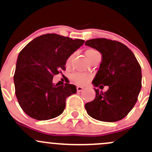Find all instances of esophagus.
I'll list each match as a JSON object with an SVG mask.
<instances>
[{"label": "esophagus", "mask_w": 152, "mask_h": 152, "mask_svg": "<svg viewBox=\"0 0 152 152\" xmlns=\"http://www.w3.org/2000/svg\"><path fill=\"white\" fill-rule=\"evenodd\" d=\"M76 89H77V92H81V91L83 90V87H76Z\"/></svg>", "instance_id": "34e87169"}]
</instances>
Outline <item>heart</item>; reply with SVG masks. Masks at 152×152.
Segmentation results:
<instances>
[{
	"label": "heart",
	"instance_id": "heart-1",
	"mask_svg": "<svg viewBox=\"0 0 152 152\" xmlns=\"http://www.w3.org/2000/svg\"><path fill=\"white\" fill-rule=\"evenodd\" d=\"M99 53L95 49H88V50L86 52V56H87V59L89 60L91 59V57L93 55H95V54ZM72 59V56H70L66 60V63L65 65L66 66H68L71 63ZM71 80L73 81L76 84L79 86H84L85 84H87L89 81L92 79V76L89 74H86V73H74L71 75Z\"/></svg>",
	"mask_w": 152,
	"mask_h": 152
}]
</instances>
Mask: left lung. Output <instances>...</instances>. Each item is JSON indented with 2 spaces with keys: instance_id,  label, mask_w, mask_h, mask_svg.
<instances>
[{
  "instance_id": "8db88e82",
  "label": "left lung",
  "mask_w": 152,
  "mask_h": 152,
  "mask_svg": "<svg viewBox=\"0 0 152 152\" xmlns=\"http://www.w3.org/2000/svg\"><path fill=\"white\" fill-rule=\"evenodd\" d=\"M85 44L101 53L102 62L92 84L95 89L92 101L85 104L87 112L99 121L114 122L125 117L138 100L141 89V68L127 46L106 38L88 40Z\"/></svg>"
}]
</instances>
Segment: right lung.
<instances>
[{"mask_svg":"<svg viewBox=\"0 0 152 152\" xmlns=\"http://www.w3.org/2000/svg\"><path fill=\"white\" fill-rule=\"evenodd\" d=\"M84 41L48 33L36 38L20 52L14 76L15 94L22 109L37 120L60 116L65 100L76 92V87L66 83L55 85V75L65 70L66 60Z\"/></svg>","mask_w":152,"mask_h":152,"instance_id":"obj_1","label":"right lung"}]
</instances>
